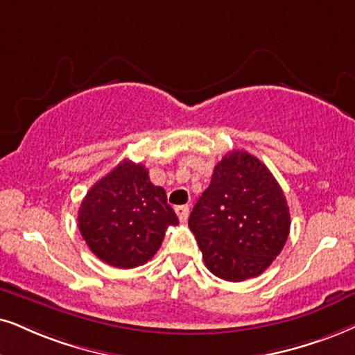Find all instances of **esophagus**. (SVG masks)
<instances>
[{
	"label": "esophagus",
	"mask_w": 355,
	"mask_h": 355,
	"mask_svg": "<svg viewBox=\"0 0 355 355\" xmlns=\"http://www.w3.org/2000/svg\"><path fill=\"white\" fill-rule=\"evenodd\" d=\"M175 211H177V214H178V218H180V221L185 223L187 219H188V214H190V206H188V205H180V206H177V208H175Z\"/></svg>",
	"instance_id": "obj_1"
}]
</instances>
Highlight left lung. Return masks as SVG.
<instances>
[{"instance_id":"1","label":"left lung","mask_w":355,"mask_h":355,"mask_svg":"<svg viewBox=\"0 0 355 355\" xmlns=\"http://www.w3.org/2000/svg\"><path fill=\"white\" fill-rule=\"evenodd\" d=\"M188 226L208 270L223 280L259 277L284 249L290 211L284 190L257 157L232 150L214 167Z\"/></svg>"}]
</instances>
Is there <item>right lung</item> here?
I'll return each mask as SVG.
<instances>
[{"label": "right lung", "mask_w": 355, "mask_h": 355, "mask_svg": "<svg viewBox=\"0 0 355 355\" xmlns=\"http://www.w3.org/2000/svg\"><path fill=\"white\" fill-rule=\"evenodd\" d=\"M178 218L167 193L142 164L123 160L89 188L78 209V230L98 259L116 268L144 266Z\"/></svg>", "instance_id": "add662e5"}]
</instances>
